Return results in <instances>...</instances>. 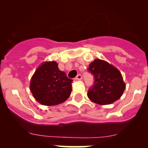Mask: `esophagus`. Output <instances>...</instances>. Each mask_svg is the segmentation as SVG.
Here are the masks:
<instances>
[{
	"label": "esophagus",
	"mask_w": 148,
	"mask_h": 148,
	"mask_svg": "<svg viewBox=\"0 0 148 148\" xmlns=\"http://www.w3.org/2000/svg\"><path fill=\"white\" fill-rule=\"evenodd\" d=\"M75 80H82V75H81V74H78V75H77L76 77H75Z\"/></svg>",
	"instance_id": "obj_1"
}]
</instances>
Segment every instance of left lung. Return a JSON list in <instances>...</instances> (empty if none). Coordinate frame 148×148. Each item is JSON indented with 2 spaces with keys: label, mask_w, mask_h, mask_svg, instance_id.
Wrapping results in <instances>:
<instances>
[{
  "label": "left lung",
  "mask_w": 148,
  "mask_h": 148,
  "mask_svg": "<svg viewBox=\"0 0 148 148\" xmlns=\"http://www.w3.org/2000/svg\"><path fill=\"white\" fill-rule=\"evenodd\" d=\"M94 77L93 85L89 88L87 96L101 105L110 104L118 100L125 89L121 73L107 61L95 59L87 69Z\"/></svg>",
  "instance_id": "1"
}]
</instances>
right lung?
Here are the masks:
<instances>
[{"label":"right lung","mask_w":148,"mask_h":148,"mask_svg":"<svg viewBox=\"0 0 148 148\" xmlns=\"http://www.w3.org/2000/svg\"><path fill=\"white\" fill-rule=\"evenodd\" d=\"M73 81L58 69L56 61H49L42 64L35 72L30 82V90L43 105H56L70 97Z\"/></svg>","instance_id":"1"}]
</instances>
